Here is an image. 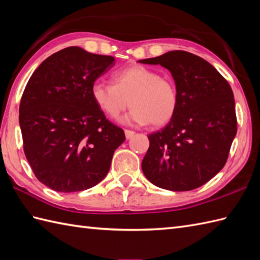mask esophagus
Returning <instances> with one entry per match:
<instances>
[{"label": "esophagus", "instance_id": "34e87169", "mask_svg": "<svg viewBox=\"0 0 260 260\" xmlns=\"http://www.w3.org/2000/svg\"><path fill=\"white\" fill-rule=\"evenodd\" d=\"M124 134H125V138H126V139H131V138L134 137V135H135V131L124 130Z\"/></svg>", "mask_w": 260, "mask_h": 260}]
</instances>
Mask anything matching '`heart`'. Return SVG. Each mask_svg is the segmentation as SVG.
<instances>
[{"mask_svg":"<svg viewBox=\"0 0 260 260\" xmlns=\"http://www.w3.org/2000/svg\"><path fill=\"white\" fill-rule=\"evenodd\" d=\"M111 83L95 81L91 86L92 100L108 118L118 119L128 106L131 111L122 119L126 124L162 126L175 117L179 98L171 78L137 64L114 71Z\"/></svg>","mask_w":260,"mask_h":260,"instance_id":"1","label":"heart"}]
</instances>
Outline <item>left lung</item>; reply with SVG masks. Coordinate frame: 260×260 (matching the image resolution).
I'll return each mask as SVG.
<instances>
[{"instance_id": "left-lung-1", "label": "left lung", "mask_w": 260, "mask_h": 260, "mask_svg": "<svg viewBox=\"0 0 260 260\" xmlns=\"http://www.w3.org/2000/svg\"><path fill=\"white\" fill-rule=\"evenodd\" d=\"M139 62L168 69L179 98L175 117L148 136L143 174L154 186L172 191L203 186L226 165L237 134L232 88L209 62L187 51Z\"/></svg>"}]
</instances>
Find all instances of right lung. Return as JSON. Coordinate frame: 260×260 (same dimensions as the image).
I'll use <instances>...</instances> for the list:
<instances>
[{
	"mask_svg": "<svg viewBox=\"0 0 260 260\" xmlns=\"http://www.w3.org/2000/svg\"><path fill=\"white\" fill-rule=\"evenodd\" d=\"M114 64L113 56L69 47L28 80L19 109L23 150L38 180L55 191L94 187L125 140L91 98L92 84Z\"/></svg>",
	"mask_w": 260,
	"mask_h": 260,
	"instance_id": "right-lung-1",
	"label": "right lung"
}]
</instances>
